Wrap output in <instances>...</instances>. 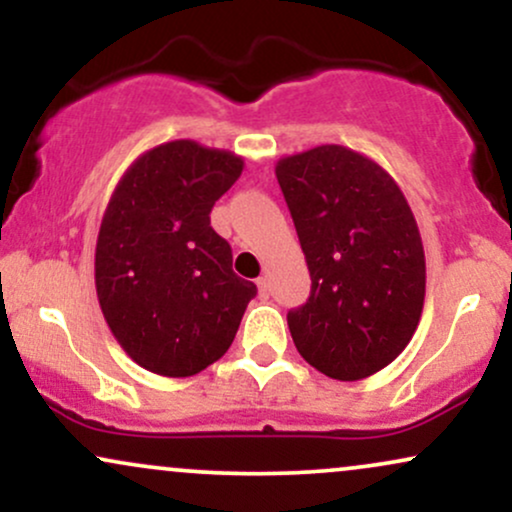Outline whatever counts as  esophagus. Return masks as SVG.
I'll use <instances>...</instances> for the list:
<instances>
[{
    "label": "esophagus",
    "mask_w": 512,
    "mask_h": 512,
    "mask_svg": "<svg viewBox=\"0 0 512 512\" xmlns=\"http://www.w3.org/2000/svg\"><path fill=\"white\" fill-rule=\"evenodd\" d=\"M257 289H260V296H269V293H272L269 276H260V279H257Z\"/></svg>",
    "instance_id": "esophagus-1"
}]
</instances>
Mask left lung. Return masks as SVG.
Segmentation results:
<instances>
[{
  "instance_id": "8db88e82",
  "label": "left lung",
  "mask_w": 512,
  "mask_h": 512,
  "mask_svg": "<svg viewBox=\"0 0 512 512\" xmlns=\"http://www.w3.org/2000/svg\"><path fill=\"white\" fill-rule=\"evenodd\" d=\"M308 262L310 298L289 330L310 366L363 380L414 337L426 296V257L407 197L373 158L322 144L276 163Z\"/></svg>"
}]
</instances>
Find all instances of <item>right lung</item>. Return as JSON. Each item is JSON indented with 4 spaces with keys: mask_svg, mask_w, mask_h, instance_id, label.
<instances>
[{
    "mask_svg": "<svg viewBox=\"0 0 512 512\" xmlns=\"http://www.w3.org/2000/svg\"><path fill=\"white\" fill-rule=\"evenodd\" d=\"M240 173L231 151L175 139L144 151L105 207L98 303L117 344L151 373L187 378L219 361L255 298L209 219Z\"/></svg>",
    "mask_w": 512,
    "mask_h": 512,
    "instance_id": "add662e5",
    "label": "right lung"
}]
</instances>
